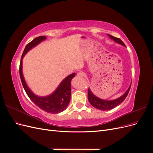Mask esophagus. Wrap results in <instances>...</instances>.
Here are the masks:
<instances>
[{
  "instance_id": "1",
  "label": "esophagus",
  "mask_w": 153,
  "mask_h": 153,
  "mask_svg": "<svg viewBox=\"0 0 153 153\" xmlns=\"http://www.w3.org/2000/svg\"><path fill=\"white\" fill-rule=\"evenodd\" d=\"M85 73H84V72H82V71H80V72H78V73H77V76H80V77H84V76H85Z\"/></svg>"
}]
</instances>
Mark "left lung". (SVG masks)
<instances>
[{
  "label": "left lung",
  "mask_w": 153,
  "mask_h": 153,
  "mask_svg": "<svg viewBox=\"0 0 153 153\" xmlns=\"http://www.w3.org/2000/svg\"><path fill=\"white\" fill-rule=\"evenodd\" d=\"M108 35L111 39H112L114 41H115V42H117L123 46H125L124 43L119 38H115V37H114L113 36H111L110 34H108ZM130 88H131V85L128 88L127 91L125 92L122 96H121L120 98L116 100H111V101L101 100L98 98V97L95 96L92 93V92L91 91L90 89L89 88V89H88V100H89V101L92 105V106H93L96 108L101 110H109L115 107H116L117 106H118L119 105H120L121 103L123 102L124 100L126 99V96H128L129 91L130 90Z\"/></svg>",
  "instance_id": "left-lung-1"
}]
</instances>
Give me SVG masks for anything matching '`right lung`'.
<instances>
[{
  "mask_svg": "<svg viewBox=\"0 0 153 153\" xmlns=\"http://www.w3.org/2000/svg\"><path fill=\"white\" fill-rule=\"evenodd\" d=\"M46 37L41 36L37 37L30 43L26 45L22 55V59L20 64V76L22 83L23 87L26 92V93L29 97V98L38 106L39 108L45 112L50 114H57L65 110L70 102L71 99V80L75 76V73H72L71 75L68 76L60 84L57 89L53 94L46 97H39L36 96L27 85L22 74V59L24 57L26 53L32 48L34 47L41 41L46 39Z\"/></svg>",
  "mask_w": 153,
  "mask_h": 153,
  "instance_id": "right-lung-1",
  "label": "right lung"
}]
</instances>
